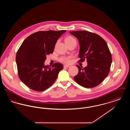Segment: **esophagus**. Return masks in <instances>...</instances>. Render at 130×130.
<instances>
[{"instance_id": "obj_1", "label": "esophagus", "mask_w": 130, "mask_h": 130, "mask_svg": "<svg viewBox=\"0 0 130 130\" xmlns=\"http://www.w3.org/2000/svg\"><path fill=\"white\" fill-rule=\"evenodd\" d=\"M70 66H68V65H64V68H69Z\"/></svg>"}]
</instances>
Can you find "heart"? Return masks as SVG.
<instances>
[{"label": "heart", "instance_id": "1", "mask_svg": "<svg viewBox=\"0 0 130 130\" xmlns=\"http://www.w3.org/2000/svg\"><path fill=\"white\" fill-rule=\"evenodd\" d=\"M65 43L67 45V46L71 44L76 42V40L74 37L72 36H69L65 37L64 39ZM59 60L60 62L64 63V64H70L71 62V57L70 56H61L59 58Z\"/></svg>", "mask_w": 130, "mask_h": 130}]
</instances>
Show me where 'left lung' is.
<instances>
[{
	"label": "left lung",
	"instance_id": "obj_1",
	"mask_svg": "<svg viewBox=\"0 0 130 130\" xmlns=\"http://www.w3.org/2000/svg\"><path fill=\"white\" fill-rule=\"evenodd\" d=\"M79 42L78 62L87 60V66L76 65L78 73L74 77L75 81L85 88H93L100 84L109 74L112 58L108 46L103 38L96 34L87 31L70 32Z\"/></svg>",
	"mask_w": 130,
	"mask_h": 130
}]
</instances>
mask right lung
<instances>
[{
    "label": "right lung",
    "instance_id": "add662e5",
    "mask_svg": "<svg viewBox=\"0 0 130 130\" xmlns=\"http://www.w3.org/2000/svg\"><path fill=\"white\" fill-rule=\"evenodd\" d=\"M66 30L39 31L27 37L19 47L15 60L19 77L31 89L41 92L56 81L63 65L45 66L46 56L53 53L58 38Z\"/></svg>",
    "mask_w": 130,
    "mask_h": 130
}]
</instances>
